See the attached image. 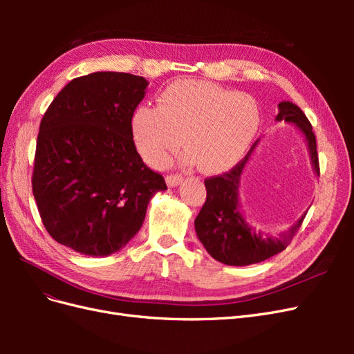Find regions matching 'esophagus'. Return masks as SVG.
<instances>
[{
	"instance_id": "esophagus-1",
	"label": "esophagus",
	"mask_w": 354,
	"mask_h": 354,
	"mask_svg": "<svg viewBox=\"0 0 354 354\" xmlns=\"http://www.w3.org/2000/svg\"><path fill=\"white\" fill-rule=\"evenodd\" d=\"M183 180V177H181V174H168L167 176V185L169 186V187H174V186H177L180 181Z\"/></svg>"
}]
</instances>
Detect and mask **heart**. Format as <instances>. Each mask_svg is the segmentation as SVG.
Segmentation results:
<instances>
[{
  "label": "heart",
  "mask_w": 354,
  "mask_h": 354,
  "mask_svg": "<svg viewBox=\"0 0 354 354\" xmlns=\"http://www.w3.org/2000/svg\"><path fill=\"white\" fill-rule=\"evenodd\" d=\"M260 121L257 102L205 81H177L158 95V108L140 106L131 118L138 153L162 167L181 145L205 173L223 171L243 156Z\"/></svg>",
  "instance_id": "obj_1"
}]
</instances>
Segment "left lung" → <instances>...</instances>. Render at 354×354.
Returning <instances> with one entry per match:
<instances>
[{"mask_svg": "<svg viewBox=\"0 0 354 354\" xmlns=\"http://www.w3.org/2000/svg\"><path fill=\"white\" fill-rule=\"evenodd\" d=\"M277 121L295 124L307 140L310 158L315 173L319 176V156L316 149V136L304 112L291 102L277 104ZM259 143L257 140L245 158L227 173L205 178L207 201L195 220V229L199 241L205 246L212 259L227 266H248L264 261L279 254L291 243L306 216L279 236H270L263 232H255L246 223L239 208L238 187L245 164Z\"/></svg>", "mask_w": 354, "mask_h": 354, "instance_id": "1", "label": "left lung"}]
</instances>
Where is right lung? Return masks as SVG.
I'll return each instance as SVG.
<instances>
[{
  "label": "right lung",
  "mask_w": 354,
  "mask_h": 354,
  "mask_svg": "<svg viewBox=\"0 0 354 354\" xmlns=\"http://www.w3.org/2000/svg\"><path fill=\"white\" fill-rule=\"evenodd\" d=\"M147 81L124 72L72 80L41 120L32 192L56 242L93 257L120 251L140 230L164 177L137 153L131 118Z\"/></svg>",
  "instance_id": "1"
}]
</instances>
